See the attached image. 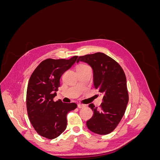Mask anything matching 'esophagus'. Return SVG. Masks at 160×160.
<instances>
[{
	"label": "esophagus",
	"instance_id": "esophagus-1",
	"mask_svg": "<svg viewBox=\"0 0 160 160\" xmlns=\"http://www.w3.org/2000/svg\"><path fill=\"white\" fill-rule=\"evenodd\" d=\"M77 106H78V108L81 109V108H83L85 107V105H83V104H80L79 103L78 105H77Z\"/></svg>",
	"mask_w": 160,
	"mask_h": 160
}]
</instances>
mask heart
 <instances>
[{"label":"heart","mask_w":160,"mask_h":160,"mask_svg":"<svg viewBox=\"0 0 160 160\" xmlns=\"http://www.w3.org/2000/svg\"><path fill=\"white\" fill-rule=\"evenodd\" d=\"M86 67H89V66L84 65V64H80L77 67V69H83V68H86Z\"/></svg>","instance_id":"heart-1"}]
</instances>
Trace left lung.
Here are the masks:
<instances>
[{"label": "left lung", "mask_w": 160, "mask_h": 160, "mask_svg": "<svg viewBox=\"0 0 160 160\" xmlns=\"http://www.w3.org/2000/svg\"><path fill=\"white\" fill-rule=\"evenodd\" d=\"M79 61L92 67L94 88L103 94L99 109L89 104L94 113L87 122V126L92 132L107 135L118 126L126 109L129 101L126 77L118 62L103 52L80 56L77 62Z\"/></svg>", "instance_id": "obj_1"}]
</instances>
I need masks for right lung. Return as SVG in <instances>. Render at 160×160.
<instances>
[{"instance_id": "obj_1", "label": "right lung", "mask_w": 160, "mask_h": 160, "mask_svg": "<svg viewBox=\"0 0 160 160\" xmlns=\"http://www.w3.org/2000/svg\"><path fill=\"white\" fill-rule=\"evenodd\" d=\"M77 57L42 61L28 81L26 98L28 119L37 133L45 138L55 139L63 132L67 113L77 107L75 103L53 101L60 87L61 75L75 63Z\"/></svg>"}]
</instances>
